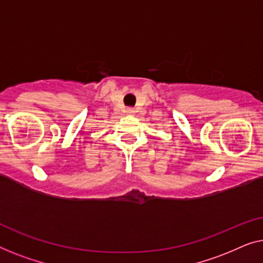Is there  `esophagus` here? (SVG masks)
Returning <instances> with one entry per match:
<instances>
[{"instance_id":"obj_1","label":"esophagus","mask_w":263,"mask_h":263,"mask_svg":"<svg viewBox=\"0 0 263 263\" xmlns=\"http://www.w3.org/2000/svg\"><path fill=\"white\" fill-rule=\"evenodd\" d=\"M127 113H128V114H133V113H135V110H133V109H128Z\"/></svg>"}]
</instances>
